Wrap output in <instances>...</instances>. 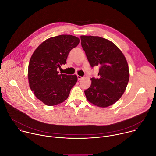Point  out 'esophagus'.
Segmentation results:
<instances>
[{
	"label": "esophagus",
	"mask_w": 156,
	"mask_h": 156,
	"mask_svg": "<svg viewBox=\"0 0 156 156\" xmlns=\"http://www.w3.org/2000/svg\"><path fill=\"white\" fill-rule=\"evenodd\" d=\"M82 79H83V77H81V76L78 75V80H82Z\"/></svg>",
	"instance_id": "obj_1"
}]
</instances>
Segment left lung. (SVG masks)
<instances>
[{
	"instance_id": "1",
	"label": "left lung",
	"mask_w": 156,
	"mask_h": 156,
	"mask_svg": "<svg viewBox=\"0 0 156 156\" xmlns=\"http://www.w3.org/2000/svg\"><path fill=\"white\" fill-rule=\"evenodd\" d=\"M81 46L91 67L99 66V78H92L84 91L87 100L100 107L115 103L124 93L129 73L126 58L112 42L99 36H81Z\"/></svg>"
}]
</instances>
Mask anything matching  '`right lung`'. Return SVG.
<instances>
[{
  "instance_id": "1",
  "label": "right lung",
  "mask_w": 156,
  "mask_h": 156,
  "mask_svg": "<svg viewBox=\"0 0 156 156\" xmlns=\"http://www.w3.org/2000/svg\"><path fill=\"white\" fill-rule=\"evenodd\" d=\"M79 42L76 36L59 35L44 41L33 52L28 66L29 84L44 104L52 106L63 102L77 82L76 75L58 74L57 69L66 63L69 52Z\"/></svg>"
}]
</instances>
